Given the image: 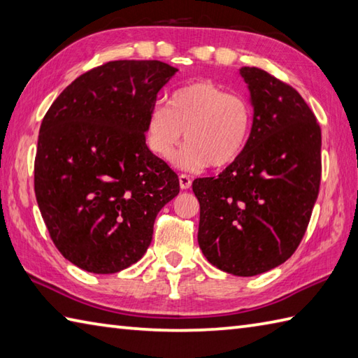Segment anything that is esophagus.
I'll use <instances>...</instances> for the list:
<instances>
[{"label":"esophagus","instance_id":"34e87169","mask_svg":"<svg viewBox=\"0 0 358 358\" xmlns=\"http://www.w3.org/2000/svg\"><path fill=\"white\" fill-rule=\"evenodd\" d=\"M179 185L182 189H188L192 187V179H189L188 174H179Z\"/></svg>","mask_w":358,"mask_h":358}]
</instances>
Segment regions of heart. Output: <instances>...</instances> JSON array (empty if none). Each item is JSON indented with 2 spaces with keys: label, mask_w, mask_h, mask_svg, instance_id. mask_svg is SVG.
Masks as SVG:
<instances>
[{
  "label": "heart",
  "mask_w": 358,
  "mask_h": 358,
  "mask_svg": "<svg viewBox=\"0 0 358 358\" xmlns=\"http://www.w3.org/2000/svg\"><path fill=\"white\" fill-rule=\"evenodd\" d=\"M252 123L249 100L202 80L174 91L169 106H152L145 136L148 148L170 162L185 133L187 145L176 159L178 166L189 171L202 170L208 164L213 169H224L243 155Z\"/></svg>",
  "instance_id": "1"
}]
</instances>
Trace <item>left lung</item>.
I'll use <instances>...</instances> for the list:
<instances>
[{"instance_id":"obj_1","label":"left lung","mask_w":358,"mask_h":358,"mask_svg":"<svg viewBox=\"0 0 358 358\" xmlns=\"http://www.w3.org/2000/svg\"><path fill=\"white\" fill-rule=\"evenodd\" d=\"M253 125L247 147L217 178H199L198 243L236 276L287 261L308 229L322 180V129L300 92L258 68H241Z\"/></svg>"}]
</instances>
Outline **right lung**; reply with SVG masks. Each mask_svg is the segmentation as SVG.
<instances>
[{
    "instance_id": "1",
    "label": "right lung",
    "mask_w": 358,
    "mask_h": 358,
    "mask_svg": "<svg viewBox=\"0 0 358 358\" xmlns=\"http://www.w3.org/2000/svg\"><path fill=\"white\" fill-rule=\"evenodd\" d=\"M178 69L117 60L77 77L43 117L34 188L50 239L91 273H115L143 257L152 225L179 193L169 164L145 143L157 92Z\"/></svg>"
}]
</instances>
